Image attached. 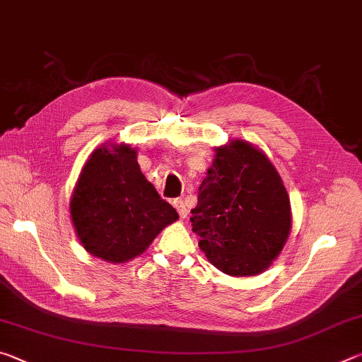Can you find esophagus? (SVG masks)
<instances>
[{
    "label": "esophagus",
    "mask_w": 362,
    "mask_h": 362,
    "mask_svg": "<svg viewBox=\"0 0 362 362\" xmlns=\"http://www.w3.org/2000/svg\"><path fill=\"white\" fill-rule=\"evenodd\" d=\"M174 207L177 209V212H179V216L182 218H185L188 216V209L182 199H174Z\"/></svg>",
    "instance_id": "1"
}]
</instances>
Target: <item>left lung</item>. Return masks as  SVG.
I'll return each instance as SVG.
<instances>
[{"mask_svg": "<svg viewBox=\"0 0 362 362\" xmlns=\"http://www.w3.org/2000/svg\"><path fill=\"white\" fill-rule=\"evenodd\" d=\"M214 151L189 222L214 267L230 276H255L289 238V194L269 158L250 142L233 139Z\"/></svg>", "mask_w": 362, "mask_h": 362, "instance_id": "obj_1", "label": "left lung"}]
</instances>
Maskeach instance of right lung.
<instances>
[{
    "instance_id": "obj_1",
    "label": "right lung",
    "mask_w": 362,
    "mask_h": 362,
    "mask_svg": "<svg viewBox=\"0 0 362 362\" xmlns=\"http://www.w3.org/2000/svg\"><path fill=\"white\" fill-rule=\"evenodd\" d=\"M70 218L81 246L108 263L142 255L179 218L159 198L129 144H102L90 153L70 198Z\"/></svg>"
}]
</instances>
